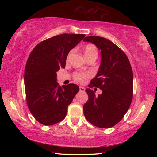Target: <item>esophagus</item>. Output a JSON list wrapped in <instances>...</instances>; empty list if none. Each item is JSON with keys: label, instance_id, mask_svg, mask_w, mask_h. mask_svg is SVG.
Wrapping results in <instances>:
<instances>
[{"label": "esophagus", "instance_id": "obj_1", "mask_svg": "<svg viewBox=\"0 0 157 157\" xmlns=\"http://www.w3.org/2000/svg\"><path fill=\"white\" fill-rule=\"evenodd\" d=\"M79 91L80 92H85V88L82 86H79Z\"/></svg>", "mask_w": 157, "mask_h": 157}]
</instances>
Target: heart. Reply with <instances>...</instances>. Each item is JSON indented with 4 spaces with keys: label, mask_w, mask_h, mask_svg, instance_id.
<instances>
[{
    "label": "heart",
    "mask_w": 157,
    "mask_h": 157,
    "mask_svg": "<svg viewBox=\"0 0 157 157\" xmlns=\"http://www.w3.org/2000/svg\"><path fill=\"white\" fill-rule=\"evenodd\" d=\"M84 53L87 60L93 57L97 58L98 56L97 48L96 47L95 45L92 44H88L85 46L84 48ZM71 54V51L69 52V54L67 55V59L69 58ZM89 77H90V74L88 73L75 72L74 73V74H73V79H74L75 81L78 82L79 83H84Z\"/></svg>",
    "instance_id": "heart-1"
}]
</instances>
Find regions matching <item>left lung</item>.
I'll return each instance as SVG.
<instances>
[{
    "instance_id": "left-lung-1",
    "label": "left lung",
    "mask_w": 157,
    "mask_h": 157,
    "mask_svg": "<svg viewBox=\"0 0 157 157\" xmlns=\"http://www.w3.org/2000/svg\"><path fill=\"white\" fill-rule=\"evenodd\" d=\"M84 41L93 43L101 51V66L89 87L102 90V94L96 96L92 90H86L88 100L83 106L84 114L92 125L112 128L123 119L131 105L134 88L132 67L125 53L109 40L91 36Z\"/></svg>"
}]
</instances>
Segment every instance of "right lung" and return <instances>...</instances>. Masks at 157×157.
Listing matches in <instances>:
<instances>
[{
  "label": "right lung",
  "mask_w": 157,
  "mask_h": 157,
  "mask_svg": "<svg viewBox=\"0 0 157 157\" xmlns=\"http://www.w3.org/2000/svg\"><path fill=\"white\" fill-rule=\"evenodd\" d=\"M85 34H63L40 42L32 50L26 63L24 84L29 111L37 121L52 125L64 119L75 94L78 85L60 86L56 72L65 68L69 52Z\"/></svg>",
  "instance_id": "right-lung-1"
}]
</instances>
